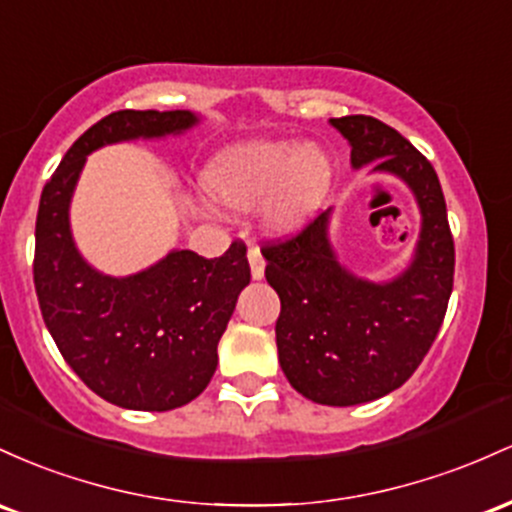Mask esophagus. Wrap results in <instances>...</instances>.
I'll return each instance as SVG.
<instances>
[{
  "mask_svg": "<svg viewBox=\"0 0 512 512\" xmlns=\"http://www.w3.org/2000/svg\"><path fill=\"white\" fill-rule=\"evenodd\" d=\"M249 266H251V278L254 280H261L263 273H266V261H263L261 251H258V246L251 244L249 246Z\"/></svg>",
  "mask_w": 512,
  "mask_h": 512,
  "instance_id": "34e87169",
  "label": "esophagus"
}]
</instances>
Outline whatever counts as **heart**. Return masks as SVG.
Listing matches in <instances>:
<instances>
[{"instance_id":"1","label":"heart","mask_w":512,"mask_h":512,"mask_svg":"<svg viewBox=\"0 0 512 512\" xmlns=\"http://www.w3.org/2000/svg\"><path fill=\"white\" fill-rule=\"evenodd\" d=\"M331 186V162L319 147L292 140H256L217 154L203 171V188L217 205L249 210L268 203V225L290 234L300 229Z\"/></svg>"}]
</instances>
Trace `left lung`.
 <instances>
[{"label": "left lung", "mask_w": 512, "mask_h": 512, "mask_svg": "<svg viewBox=\"0 0 512 512\" xmlns=\"http://www.w3.org/2000/svg\"><path fill=\"white\" fill-rule=\"evenodd\" d=\"M331 125L350 142V164L399 176L423 217L411 266L389 283H370L338 263L331 210L261 249L280 297L275 343L287 382L317 404L355 406L399 389L423 363L452 295L455 241L438 174L406 137L372 116Z\"/></svg>", "instance_id": "obj_1"}]
</instances>
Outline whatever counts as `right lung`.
Returning a JSON list of instances; mask_svg holds the SVG:
<instances>
[{"mask_svg": "<svg viewBox=\"0 0 512 512\" xmlns=\"http://www.w3.org/2000/svg\"><path fill=\"white\" fill-rule=\"evenodd\" d=\"M191 111H116L67 149L45 183L36 220L33 283L50 336L91 392L135 411H171L208 387L217 343L249 285L246 246L220 258L171 251L128 278H111L79 256L70 200L94 149L193 128Z\"/></svg>", "mask_w": 512, "mask_h": 512, "instance_id": "obj_1", "label": "right lung"}]
</instances>
